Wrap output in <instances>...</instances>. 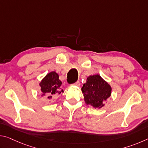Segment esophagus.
Here are the masks:
<instances>
[{"mask_svg":"<svg viewBox=\"0 0 148 148\" xmlns=\"http://www.w3.org/2000/svg\"><path fill=\"white\" fill-rule=\"evenodd\" d=\"M73 85H74V86H80V83H79V82H76V83L74 84Z\"/></svg>","mask_w":148,"mask_h":148,"instance_id":"34e87169","label":"esophagus"}]
</instances>
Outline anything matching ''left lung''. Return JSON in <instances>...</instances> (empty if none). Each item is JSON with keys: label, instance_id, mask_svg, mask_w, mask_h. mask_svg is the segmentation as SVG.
Instances as JSON below:
<instances>
[{"label": "left lung", "instance_id": "left-lung-1", "mask_svg": "<svg viewBox=\"0 0 148 148\" xmlns=\"http://www.w3.org/2000/svg\"><path fill=\"white\" fill-rule=\"evenodd\" d=\"M84 101L95 108H102L104 102L111 96L112 87L99 74L90 75L82 87Z\"/></svg>", "mask_w": 148, "mask_h": 148}]
</instances>
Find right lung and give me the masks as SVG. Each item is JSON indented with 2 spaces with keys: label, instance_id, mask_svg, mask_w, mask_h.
<instances>
[{
  "label": "right lung",
  "instance_id": "right-lung-1",
  "mask_svg": "<svg viewBox=\"0 0 148 148\" xmlns=\"http://www.w3.org/2000/svg\"><path fill=\"white\" fill-rule=\"evenodd\" d=\"M59 74L56 71H51L47 74L39 83L42 92L41 97H47L51 100L56 95L64 92L62 89V82L59 79Z\"/></svg>",
  "mask_w": 148,
  "mask_h": 148
}]
</instances>
